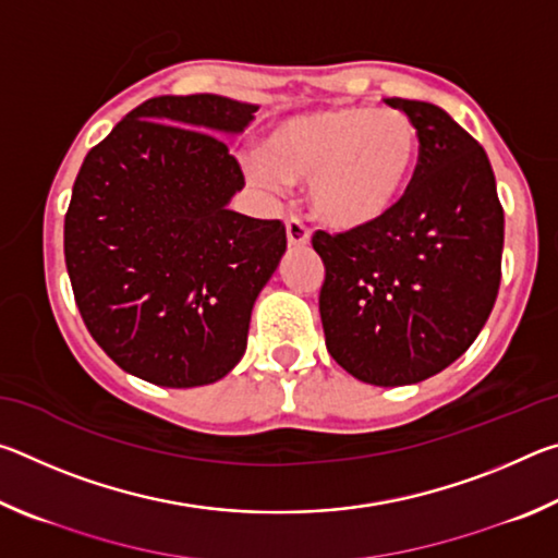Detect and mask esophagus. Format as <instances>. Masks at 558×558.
Segmentation results:
<instances>
[{
    "label": "esophagus",
    "instance_id": "obj_1",
    "mask_svg": "<svg viewBox=\"0 0 558 558\" xmlns=\"http://www.w3.org/2000/svg\"><path fill=\"white\" fill-rule=\"evenodd\" d=\"M286 233H288V243L292 245V248H305V245L310 243V229L300 219H295V216H290L288 219Z\"/></svg>",
    "mask_w": 558,
    "mask_h": 558
}]
</instances>
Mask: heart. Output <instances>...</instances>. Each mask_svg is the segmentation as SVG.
<instances>
[{"mask_svg": "<svg viewBox=\"0 0 558 558\" xmlns=\"http://www.w3.org/2000/svg\"><path fill=\"white\" fill-rule=\"evenodd\" d=\"M421 132L396 108L332 106L278 122L248 159L258 184H307L310 211L337 231L384 221L411 186Z\"/></svg>", "mask_w": 558, "mask_h": 558, "instance_id": "1", "label": "heart"}]
</instances>
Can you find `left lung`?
Here are the masks:
<instances>
[{"label": "left lung", "instance_id": "1", "mask_svg": "<svg viewBox=\"0 0 558 558\" xmlns=\"http://www.w3.org/2000/svg\"><path fill=\"white\" fill-rule=\"evenodd\" d=\"M421 132L399 206L366 229L313 235L325 263L327 352L359 381L418 384L468 352L502 278L505 211L485 149L446 110L386 98Z\"/></svg>", "mask_w": 558, "mask_h": 558}]
</instances>
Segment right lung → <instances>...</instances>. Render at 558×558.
Masks as SVG:
<instances>
[{
	"label": "right lung",
	"mask_w": 558,
	"mask_h": 558,
	"mask_svg": "<svg viewBox=\"0 0 558 558\" xmlns=\"http://www.w3.org/2000/svg\"><path fill=\"white\" fill-rule=\"evenodd\" d=\"M258 106L159 96L86 155L63 223L65 268L90 337L128 374L169 389L223 379L286 253L282 221L229 209L245 186L219 135Z\"/></svg>",
	"instance_id": "1"
}]
</instances>
